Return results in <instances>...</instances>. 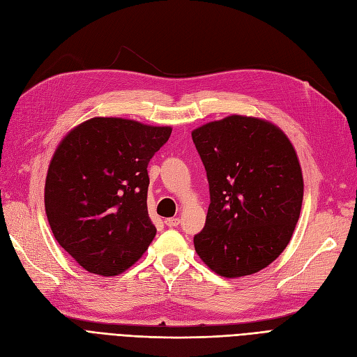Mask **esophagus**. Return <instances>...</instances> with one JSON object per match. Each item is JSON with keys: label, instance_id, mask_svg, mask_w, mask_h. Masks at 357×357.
<instances>
[{"label": "esophagus", "instance_id": "obj_1", "mask_svg": "<svg viewBox=\"0 0 357 357\" xmlns=\"http://www.w3.org/2000/svg\"><path fill=\"white\" fill-rule=\"evenodd\" d=\"M178 224H180V219L178 218H168V219H165V225L169 227V228H174Z\"/></svg>", "mask_w": 357, "mask_h": 357}]
</instances>
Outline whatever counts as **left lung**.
<instances>
[{"mask_svg":"<svg viewBox=\"0 0 357 357\" xmlns=\"http://www.w3.org/2000/svg\"><path fill=\"white\" fill-rule=\"evenodd\" d=\"M210 190L197 254L224 278L252 275L281 255L293 236L303 199V177L285 133L243 115L192 132Z\"/></svg>","mask_w":357,"mask_h":357,"instance_id":"8db88e82","label":"left lung"}]
</instances>
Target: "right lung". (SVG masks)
Returning a JSON list of instances; mask_svg holds the SVG:
<instances>
[{
  "label": "right lung",
  "mask_w": 357,
  "mask_h": 357,
  "mask_svg": "<svg viewBox=\"0 0 357 357\" xmlns=\"http://www.w3.org/2000/svg\"><path fill=\"white\" fill-rule=\"evenodd\" d=\"M171 130L94 117L55 150L45 183L46 216L56 242L85 271L120 275L155 238L147 167Z\"/></svg>",
  "instance_id": "obj_1"
}]
</instances>
